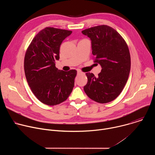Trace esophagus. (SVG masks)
Masks as SVG:
<instances>
[{"label":"esophagus","mask_w":155,"mask_h":155,"mask_svg":"<svg viewBox=\"0 0 155 155\" xmlns=\"http://www.w3.org/2000/svg\"><path fill=\"white\" fill-rule=\"evenodd\" d=\"M81 74H82V72H81V71H77V74H78V75Z\"/></svg>","instance_id":"esophagus-1"}]
</instances>
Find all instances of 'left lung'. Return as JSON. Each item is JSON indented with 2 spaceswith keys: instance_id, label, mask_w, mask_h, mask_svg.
Returning a JSON list of instances; mask_svg holds the SVG:
<instances>
[{
  "instance_id": "8db88e82",
  "label": "left lung",
  "mask_w": 155,
  "mask_h": 155,
  "mask_svg": "<svg viewBox=\"0 0 155 155\" xmlns=\"http://www.w3.org/2000/svg\"><path fill=\"white\" fill-rule=\"evenodd\" d=\"M82 33L90 38L94 62L102 67L97 77L86 73L87 82L84 91L98 103L111 102L120 94L129 77L130 56L127 43L116 30L107 25L88 28Z\"/></svg>"
}]
</instances>
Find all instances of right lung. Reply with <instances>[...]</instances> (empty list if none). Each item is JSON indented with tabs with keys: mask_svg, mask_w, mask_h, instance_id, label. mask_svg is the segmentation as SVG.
Here are the masks:
<instances>
[{
	"mask_svg": "<svg viewBox=\"0 0 155 155\" xmlns=\"http://www.w3.org/2000/svg\"><path fill=\"white\" fill-rule=\"evenodd\" d=\"M72 32L47 27L34 37L26 50V78L32 92L44 104H59L72 91L77 71H59L55 66V61L59 59L61 43Z\"/></svg>",
	"mask_w": 155,
	"mask_h": 155,
	"instance_id": "1",
	"label": "right lung"
}]
</instances>
